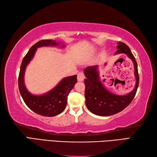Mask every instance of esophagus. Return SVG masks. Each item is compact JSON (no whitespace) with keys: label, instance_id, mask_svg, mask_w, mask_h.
<instances>
[{"label":"esophagus","instance_id":"34e87169","mask_svg":"<svg viewBox=\"0 0 157 157\" xmlns=\"http://www.w3.org/2000/svg\"><path fill=\"white\" fill-rule=\"evenodd\" d=\"M84 78H85V76L84 75V73H82V72L78 73V80L79 82H82L84 79Z\"/></svg>","mask_w":157,"mask_h":157}]
</instances>
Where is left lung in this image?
<instances>
[{"mask_svg": "<svg viewBox=\"0 0 157 157\" xmlns=\"http://www.w3.org/2000/svg\"><path fill=\"white\" fill-rule=\"evenodd\" d=\"M117 44V48L118 50L115 55L125 54L134 63L136 78L135 87L132 91L125 95L113 94L102 84L100 78L98 66L87 67L84 71L86 78L84 80L86 105L90 111L96 115L110 116L121 112L131 103L137 92L139 85V75L135 57L125 43L118 42Z\"/></svg>", "mask_w": 157, "mask_h": 157, "instance_id": "obj_1", "label": "left lung"}]
</instances>
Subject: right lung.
<instances>
[{
  "label": "right lung",
  "instance_id": "add662e5",
  "mask_svg": "<svg viewBox=\"0 0 157 157\" xmlns=\"http://www.w3.org/2000/svg\"><path fill=\"white\" fill-rule=\"evenodd\" d=\"M43 46H61L64 48L65 45L52 40H42L33 45L21 63L18 78L19 90L23 101L33 111L42 116L53 117L65 110L67 103V96L77 83V75L62 79L55 87L45 94L35 95L29 92L24 82L25 69L34 56L37 48Z\"/></svg>",
  "mask_w": 157,
  "mask_h": 157
}]
</instances>
